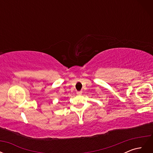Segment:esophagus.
Listing matches in <instances>:
<instances>
[{"label":"esophagus","mask_w":153,"mask_h":153,"mask_svg":"<svg viewBox=\"0 0 153 153\" xmlns=\"http://www.w3.org/2000/svg\"><path fill=\"white\" fill-rule=\"evenodd\" d=\"M82 93V91H77V92H76V94H77L78 95H81Z\"/></svg>","instance_id":"obj_1"}]
</instances>
